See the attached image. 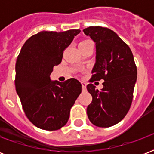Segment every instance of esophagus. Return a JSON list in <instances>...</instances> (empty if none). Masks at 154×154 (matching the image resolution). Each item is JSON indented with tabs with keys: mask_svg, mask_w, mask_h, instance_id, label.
Wrapping results in <instances>:
<instances>
[{
	"mask_svg": "<svg viewBox=\"0 0 154 154\" xmlns=\"http://www.w3.org/2000/svg\"><path fill=\"white\" fill-rule=\"evenodd\" d=\"M82 89H83V90H85V89H86V83L84 82H82Z\"/></svg>",
	"mask_w": 154,
	"mask_h": 154,
	"instance_id": "34e87169",
	"label": "esophagus"
}]
</instances>
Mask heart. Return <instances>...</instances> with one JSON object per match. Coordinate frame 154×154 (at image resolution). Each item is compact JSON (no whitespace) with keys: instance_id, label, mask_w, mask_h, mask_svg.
<instances>
[{"instance_id":"heart-1","label":"heart","mask_w":154,"mask_h":154,"mask_svg":"<svg viewBox=\"0 0 154 154\" xmlns=\"http://www.w3.org/2000/svg\"><path fill=\"white\" fill-rule=\"evenodd\" d=\"M88 42V41H83V42H82L81 43H83V42Z\"/></svg>"}]
</instances>
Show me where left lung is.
<instances>
[{"instance_id": "left-lung-1", "label": "left lung", "mask_w": 154, "mask_h": 154, "mask_svg": "<svg viewBox=\"0 0 154 154\" xmlns=\"http://www.w3.org/2000/svg\"><path fill=\"white\" fill-rule=\"evenodd\" d=\"M96 43V63L87 90L93 100L87 107L89 121L107 128L117 124L129 112L137 81V66L129 45L112 30L101 26L83 29ZM104 79L101 91L91 84Z\"/></svg>"}]
</instances>
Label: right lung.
Listing matches in <instances>:
<instances>
[{
	"label": "right lung",
	"instance_id": "right-lung-1",
	"mask_svg": "<svg viewBox=\"0 0 154 154\" xmlns=\"http://www.w3.org/2000/svg\"><path fill=\"white\" fill-rule=\"evenodd\" d=\"M81 32L42 31L28 39L16 61L15 86L26 117L35 126L54 131L69 118L70 109L82 84L75 78L51 82L53 66L61 62L63 53Z\"/></svg>",
	"mask_w": 154,
	"mask_h": 154
}]
</instances>
